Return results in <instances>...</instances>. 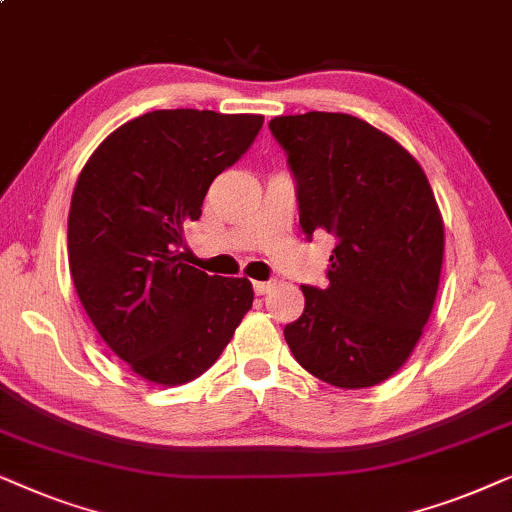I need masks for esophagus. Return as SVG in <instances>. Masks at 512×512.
I'll return each instance as SVG.
<instances>
[{"label":"esophagus","mask_w":512,"mask_h":512,"mask_svg":"<svg viewBox=\"0 0 512 512\" xmlns=\"http://www.w3.org/2000/svg\"><path fill=\"white\" fill-rule=\"evenodd\" d=\"M252 288H255L257 295H267V292H271V290L276 288V283H271V281H255V283H252Z\"/></svg>","instance_id":"34e87169"}]
</instances>
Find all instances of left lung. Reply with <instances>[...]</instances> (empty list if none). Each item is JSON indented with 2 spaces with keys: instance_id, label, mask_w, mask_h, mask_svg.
I'll list each match as a JSON object with an SVG mask.
<instances>
[{
  "instance_id": "obj_1",
  "label": "left lung",
  "mask_w": 512,
  "mask_h": 512,
  "mask_svg": "<svg viewBox=\"0 0 512 512\" xmlns=\"http://www.w3.org/2000/svg\"><path fill=\"white\" fill-rule=\"evenodd\" d=\"M269 128L295 173L304 236L337 238L330 285H304L285 342L325 384L377 386L412 356L438 295L445 224L428 177L400 142L351 114H290Z\"/></svg>"
}]
</instances>
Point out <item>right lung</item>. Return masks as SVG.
I'll use <instances>...</instances> for the list:
<instances>
[{"label":"right lung","instance_id":"1","mask_svg":"<svg viewBox=\"0 0 512 512\" xmlns=\"http://www.w3.org/2000/svg\"><path fill=\"white\" fill-rule=\"evenodd\" d=\"M262 114L156 109L88 156L67 217L74 288L105 344L138 377L182 386L215 365L250 311L248 278L182 260L213 180L241 159Z\"/></svg>","mask_w":512,"mask_h":512}]
</instances>
